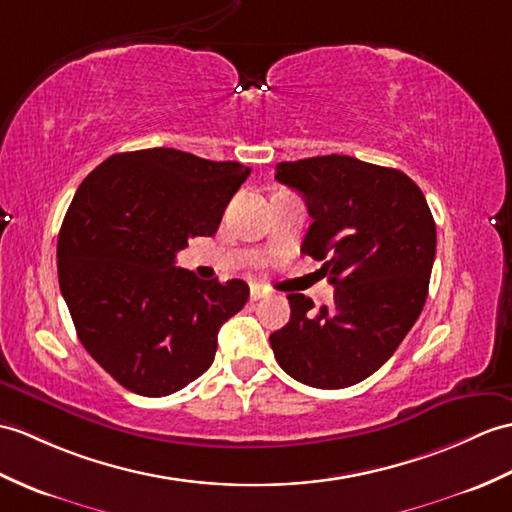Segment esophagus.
<instances>
[{"label": "esophagus", "instance_id": "esophagus-1", "mask_svg": "<svg viewBox=\"0 0 512 512\" xmlns=\"http://www.w3.org/2000/svg\"><path fill=\"white\" fill-rule=\"evenodd\" d=\"M266 294H268V290L264 288V285H259V283H253V285H251V299H253V301L264 299Z\"/></svg>", "mask_w": 512, "mask_h": 512}]
</instances>
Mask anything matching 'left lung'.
<instances>
[{
	"label": "left lung",
	"instance_id": "1",
	"mask_svg": "<svg viewBox=\"0 0 512 512\" xmlns=\"http://www.w3.org/2000/svg\"><path fill=\"white\" fill-rule=\"evenodd\" d=\"M275 178L305 200L312 224L301 253L334 285L314 310L290 294V323L270 334L279 366L314 388H347L373 375L423 310L436 224L419 185L399 170L347 154L277 163Z\"/></svg>",
	"mask_w": 512,
	"mask_h": 512
}]
</instances>
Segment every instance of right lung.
I'll return each instance as SVG.
<instances>
[{
    "label": "right lung",
    "instance_id": "obj_1",
    "mask_svg": "<svg viewBox=\"0 0 512 512\" xmlns=\"http://www.w3.org/2000/svg\"><path fill=\"white\" fill-rule=\"evenodd\" d=\"M248 174L237 161L148 148L113 154L80 183L58 233V283L82 347L130 392L192 384L248 301L242 279L174 266L192 237L218 231Z\"/></svg>",
    "mask_w": 512,
    "mask_h": 512
}]
</instances>
